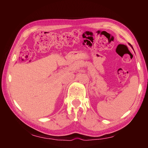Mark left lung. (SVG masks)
Returning a JSON list of instances; mask_svg holds the SVG:
<instances>
[{
	"label": "left lung",
	"instance_id": "left-lung-1",
	"mask_svg": "<svg viewBox=\"0 0 148 148\" xmlns=\"http://www.w3.org/2000/svg\"><path fill=\"white\" fill-rule=\"evenodd\" d=\"M130 46H131V45H130ZM132 47L133 48V47H132Z\"/></svg>",
	"mask_w": 148,
	"mask_h": 148
}]
</instances>
